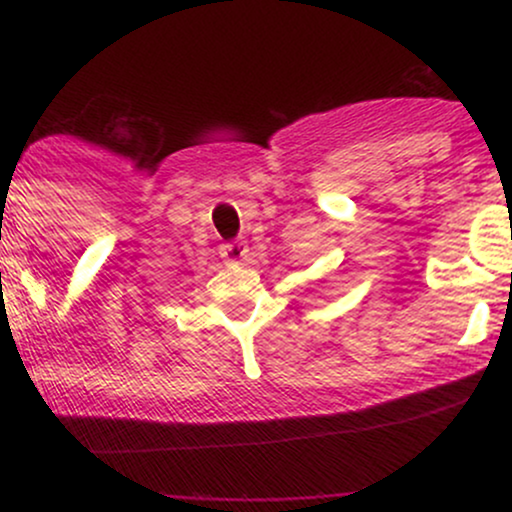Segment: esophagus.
<instances>
[{
	"instance_id": "obj_1",
	"label": "esophagus",
	"mask_w": 512,
	"mask_h": 512,
	"mask_svg": "<svg viewBox=\"0 0 512 512\" xmlns=\"http://www.w3.org/2000/svg\"><path fill=\"white\" fill-rule=\"evenodd\" d=\"M221 257L226 260V264H245L248 260V245L245 243H226L221 245Z\"/></svg>"
}]
</instances>
